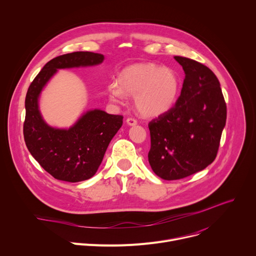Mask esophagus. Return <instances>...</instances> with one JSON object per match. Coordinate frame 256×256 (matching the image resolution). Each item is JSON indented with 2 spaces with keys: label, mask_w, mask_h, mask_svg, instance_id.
I'll list each match as a JSON object with an SVG mask.
<instances>
[{
  "label": "esophagus",
  "mask_w": 256,
  "mask_h": 256,
  "mask_svg": "<svg viewBox=\"0 0 256 256\" xmlns=\"http://www.w3.org/2000/svg\"><path fill=\"white\" fill-rule=\"evenodd\" d=\"M126 124L128 126H136L138 124V122H136V120H134L132 118H126Z\"/></svg>",
  "instance_id": "obj_1"
}]
</instances>
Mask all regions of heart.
<instances>
[{
  "mask_svg": "<svg viewBox=\"0 0 256 256\" xmlns=\"http://www.w3.org/2000/svg\"><path fill=\"white\" fill-rule=\"evenodd\" d=\"M180 91V79L169 68L155 64H138L124 68L118 83L108 85L110 101L122 103L126 96H134L138 112L146 118L160 116L174 106Z\"/></svg>",
  "mask_w": 256,
  "mask_h": 256,
  "instance_id": "heart-1",
  "label": "heart"
}]
</instances>
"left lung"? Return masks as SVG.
<instances>
[{"instance_id":"left-lung-1","label":"left lung","mask_w":256,"mask_h":256,"mask_svg":"<svg viewBox=\"0 0 256 256\" xmlns=\"http://www.w3.org/2000/svg\"><path fill=\"white\" fill-rule=\"evenodd\" d=\"M174 58L186 74L180 96L169 112L149 122V163L165 180L188 177L212 163L227 118L226 102L214 72L196 60Z\"/></svg>"}]
</instances>
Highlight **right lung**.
<instances>
[{"mask_svg":"<svg viewBox=\"0 0 256 256\" xmlns=\"http://www.w3.org/2000/svg\"><path fill=\"white\" fill-rule=\"evenodd\" d=\"M103 60V54L90 52L56 56L42 68L28 88L23 126L25 144L33 158L56 179L79 182L91 178L98 170L109 142L122 128V116L92 109L68 128H54L40 114V93L58 70L92 66Z\"/></svg>","mask_w":256,"mask_h":256,"instance_id":"add662e5","label":"right lung"}]
</instances>
